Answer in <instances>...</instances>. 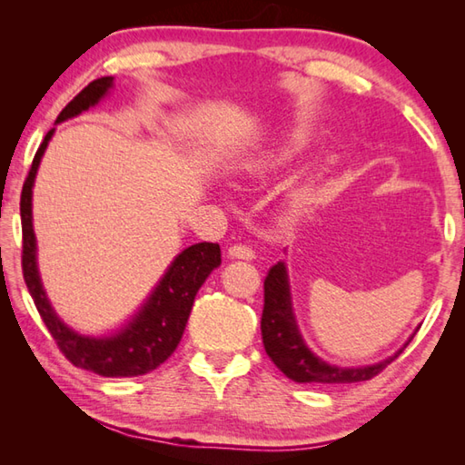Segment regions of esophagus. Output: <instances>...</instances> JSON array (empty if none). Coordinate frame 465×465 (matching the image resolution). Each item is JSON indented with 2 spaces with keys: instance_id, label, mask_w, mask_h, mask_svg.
Returning <instances> with one entry per match:
<instances>
[{
  "instance_id": "esophagus-1",
  "label": "esophagus",
  "mask_w": 465,
  "mask_h": 465,
  "mask_svg": "<svg viewBox=\"0 0 465 465\" xmlns=\"http://www.w3.org/2000/svg\"><path fill=\"white\" fill-rule=\"evenodd\" d=\"M227 253H230V258H235V260H253L255 258V252L250 248V245H243V243H233L230 250H227Z\"/></svg>"
}]
</instances>
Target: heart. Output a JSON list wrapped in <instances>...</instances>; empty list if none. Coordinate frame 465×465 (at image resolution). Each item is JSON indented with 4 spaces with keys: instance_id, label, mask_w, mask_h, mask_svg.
<instances>
[{
    "instance_id": "heart-1",
    "label": "heart",
    "mask_w": 465,
    "mask_h": 465,
    "mask_svg": "<svg viewBox=\"0 0 465 465\" xmlns=\"http://www.w3.org/2000/svg\"><path fill=\"white\" fill-rule=\"evenodd\" d=\"M303 135L300 132H293L288 137H285V142L278 147H272L268 152H258L255 153L252 160H250V172H253L255 175H262V173H268L278 170L283 163H288L292 157L298 153L302 147H303ZM310 192L308 190H302L298 193V200L305 202L308 200Z\"/></svg>"
}]
</instances>
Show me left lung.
Returning <instances> with one entry per match:
<instances>
[{
	"mask_svg": "<svg viewBox=\"0 0 465 465\" xmlns=\"http://www.w3.org/2000/svg\"><path fill=\"white\" fill-rule=\"evenodd\" d=\"M413 338V335H411ZM403 343V348L411 341ZM262 340L265 353L278 365L290 380L298 383H353L365 381L378 375L385 365L391 363L403 351L396 353L383 361L371 365H358V368H341V365L323 361L318 353H313L295 322L292 292L285 263L278 262L268 272L263 282V313H262Z\"/></svg>",
	"mask_w": 465,
	"mask_h": 465,
	"instance_id": "obj_1",
	"label": "left lung"
}]
</instances>
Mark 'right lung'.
I'll return each instance as SVG.
<instances>
[{
	"instance_id": "obj_1",
	"label": "right lung",
	"mask_w": 465,
	"mask_h": 465,
	"mask_svg": "<svg viewBox=\"0 0 465 465\" xmlns=\"http://www.w3.org/2000/svg\"><path fill=\"white\" fill-rule=\"evenodd\" d=\"M112 87L114 77L94 80L64 107L55 124L72 120V117L97 105L110 94ZM54 132L55 127L45 134L42 145L35 152L32 170H29L22 190V202H19L24 233L22 268L25 285L49 333L54 335L57 348L75 368L94 371L104 375V378H134V375L150 373L170 358L180 343L195 293L207 280V275L220 268L222 250L217 243L202 242L177 253L170 268L162 275V280L152 290L150 298L127 320V323L114 333L94 338V335H84L69 328L52 308L42 278H39L37 242L32 215L35 175Z\"/></svg>"
}]
</instances>
